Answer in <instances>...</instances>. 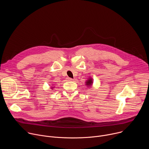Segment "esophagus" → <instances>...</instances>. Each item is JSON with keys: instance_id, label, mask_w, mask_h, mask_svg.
<instances>
[{"instance_id": "34e87169", "label": "esophagus", "mask_w": 149, "mask_h": 149, "mask_svg": "<svg viewBox=\"0 0 149 149\" xmlns=\"http://www.w3.org/2000/svg\"><path fill=\"white\" fill-rule=\"evenodd\" d=\"M67 80H68V81H73L74 79H73L72 78H67Z\"/></svg>"}]
</instances>
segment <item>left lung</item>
I'll list each match as a JSON object with an SVG mask.
<instances>
[{"label": "left lung", "mask_w": 149, "mask_h": 149, "mask_svg": "<svg viewBox=\"0 0 149 149\" xmlns=\"http://www.w3.org/2000/svg\"><path fill=\"white\" fill-rule=\"evenodd\" d=\"M93 83V79L91 77H90L86 81V85L87 87H91Z\"/></svg>", "instance_id": "1"}]
</instances>
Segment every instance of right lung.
Masks as SVG:
<instances>
[{"instance_id":"right-lung-1","label":"right lung","mask_w":149,"mask_h":149,"mask_svg":"<svg viewBox=\"0 0 149 149\" xmlns=\"http://www.w3.org/2000/svg\"><path fill=\"white\" fill-rule=\"evenodd\" d=\"M54 87H54V86H52V87H51V89H52H52H53V88H54Z\"/></svg>"}]
</instances>
